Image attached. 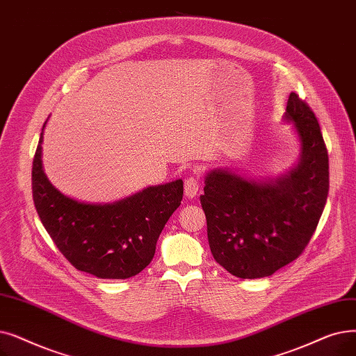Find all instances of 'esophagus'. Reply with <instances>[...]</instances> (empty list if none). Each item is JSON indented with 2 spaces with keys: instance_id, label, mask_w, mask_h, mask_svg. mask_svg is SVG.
<instances>
[{
  "instance_id": "obj_1",
  "label": "esophagus",
  "mask_w": 356,
  "mask_h": 356,
  "mask_svg": "<svg viewBox=\"0 0 356 356\" xmlns=\"http://www.w3.org/2000/svg\"><path fill=\"white\" fill-rule=\"evenodd\" d=\"M200 188V179L197 176H189L184 180V195L188 197H195Z\"/></svg>"
}]
</instances>
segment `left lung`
<instances>
[{
    "mask_svg": "<svg viewBox=\"0 0 356 356\" xmlns=\"http://www.w3.org/2000/svg\"><path fill=\"white\" fill-rule=\"evenodd\" d=\"M285 118L301 141V160L292 172L254 181L213 170L200 195L211 253L243 280L269 276L301 256L326 205L329 156L317 118L296 92L289 95Z\"/></svg>",
    "mask_w": 356,
    "mask_h": 356,
    "instance_id": "obj_1",
    "label": "left lung"
}]
</instances>
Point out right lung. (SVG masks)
Listing matches in <instances>:
<instances>
[{
  "mask_svg": "<svg viewBox=\"0 0 356 356\" xmlns=\"http://www.w3.org/2000/svg\"><path fill=\"white\" fill-rule=\"evenodd\" d=\"M42 141L43 129L32 167L33 202L58 250L75 269L102 280H127L144 270L165 222L180 207L183 180L147 188L115 204H83L60 193L44 176Z\"/></svg>",
  "mask_w": 356,
  "mask_h": 356,
  "instance_id": "add662e5",
  "label": "right lung"
}]
</instances>
